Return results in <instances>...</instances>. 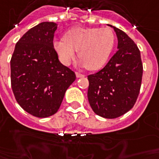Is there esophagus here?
I'll list each match as a JSON object with an SVG mask.
<instances>
[{"label": "esophagus", "mask_w": 159, "mask_h": 159, "mask_svg": "<svg viewBox=\"0 0 159 159\" xmlns=\"http://www.w3.org/2000/svg\"><path fill=\"white\" fill-rule=\"evenodd\" d=\"M76 76L77 78H80V77H84V76H85V75L79 73V72H76Z\"/></svg>", "instance_id": "obj_1"}]
</instances>
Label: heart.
Wrapping results in <instances>:
<instances>
[{"instance_id":"b5f03b06","label":"heart","mask_w":159,"mask_h":159,"mask_svg":"<svg viewBox=\"0 0 159 159\" xmlns=\"http://www.w3.org/2000/svg\"><path fill=\"white\" fill-rule=\"evenodd\" d=\"M116 43V35L109 28H75L65 34V39H55L53 48L59 60L69 66L76 57L90 70L103 67L108 61Z\"/></svg>"}]
</instances>
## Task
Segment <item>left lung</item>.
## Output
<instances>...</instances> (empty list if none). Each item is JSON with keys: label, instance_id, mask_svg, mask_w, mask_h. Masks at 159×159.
Returning a JSON list of instances; mask_svg holds the SVG:
<instances>
[{"label": "left lung", "instance_id": "left-lung-1", "mask_svg": "<svg viewBox=\"0 0 159 159\" xmlns=\"http://www.w3.org/2000/svg\"><path fill=\"white\" fill-rule=\"evenodd\" d=\"M110 26L118 39V50L106 66L88 76V98L93 112L115 119L128 112L136 103L142 78L141 53L125 32Z\"/></svg>", "mask_w": 159, "mask_h": 159}]
</instances>
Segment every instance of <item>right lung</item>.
Here are the masks:
<instances>
[{"instance_id": "add662e5", "label": "right lung", "mask_w": 159, "mask_h": 159, "mask_svg": "<svg viewBox=\"0 0 159 159\" xmlns=\"http://www.w3.org/2000/svg\"><path fill=\"white\" fill-rule=\"evenodd\" d=\"M57 24L43 22L26 34L11 59V84L16 100L32 116L46 118L58 111L65 93L76 80L53 48Z\"/></svg>"}]
</instances>
